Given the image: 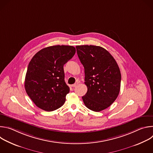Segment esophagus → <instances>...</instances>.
<instances>
[{
  "mask_svg": "<svg viewBox=\"0 0 153 153\" xmlns=\"http://www.w3.org/2000/svg\"><path fill=\"white\" fill-rule=\"evenodd\" d=\"M79 83V81H77V82H76V83H75L74 84L72 85L71 86H72V87H75V86H76Z\"/></svg>",
  "mask_w": 153,
  "mask_h": 153,
  "instance_id": "1",
  "label": "esophagus"
}]
</instances>
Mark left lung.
Returning a JSON list of instances; mask_svg holds the SVG:
<instances>
[{
    "instance_id": "left-lung-1",
    "label": "left lung",
    "mask_w": 153,
    "mask_h": 153,
    "mask_svg": "<svg viewBox=\"0 0 153 153\" xmlns=\"http://www.w3.org/2000/svg\"><path fill=\"white\" fill-rule=\"evenodd\" d=\"M85 70L87 92L82 97L85 105L99 112L110 106L120 89L121 74L118 65L107 50L94 45L76 47Z\"/></svg>"
}]
</instances>
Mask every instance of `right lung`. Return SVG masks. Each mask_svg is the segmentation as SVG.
Returning <instances> with one entry per match:
<instances>
[{
    "instance_id": "right-lung-1",
    "label": "right lung",
    "mask_w": 153,
    "mask_h": 153,
    "mask_svg": "<svg viewBox=\"0 0 153 153\" xmlns=\"http://www.w3.org/2000/svg\"><path fill=\"white\" fill-rule=\"evenodd\" d=\"M73 46L55 45L38 51L28 64L26 92L35 105L47 111L61 107L70 92L65 82L63 65L75 54Z\"/></svg>"
}]
</instances>
